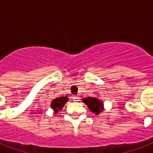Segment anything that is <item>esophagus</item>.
Instances as JSON below:
<instances>
[{"instance_id":"esophagus-1","label":"esophagus","mask_w":153,"mask_h":153,"mask_svg":"<svg viewBox=\"0 0 153 153\" xmlns=\"http://www.w3.org/2000/svg\"><path fill=\"white\" fill-rule=\"evenodd\" d=\"M79 96H77V95H74L73 96V99H74V101H79Z\"/></svg>"}]
</instances>
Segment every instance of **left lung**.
Segmentation results:
<instances>
[{"instance_id":"left-lung-1","label":"left lung","mask_w":153,"mask_h":153,"mask_svg":"<svg viewBox=\"0 0 153 153\" xmlns=\"http://www.w3.org/2000/svg\"><path fill=\"white\" fill-rule=\"evenodd\" d=\"M82 102L87 105L90 110L92 113H95L96 115H98L103 110V102L98 98L94 97H89V98H83Z\"/></svg>"}]
</instances>
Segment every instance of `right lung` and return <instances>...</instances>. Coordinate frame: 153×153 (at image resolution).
<instances>
[{
	"label": "right lung",
	"mask_w": 153,
	"mask_h": 153,
	"mask_svg": "<svg viewBox=\"0 0 153 153\" xmlns=\"http://www.w3.org/2000/svg\"><path fill=\"white\" fill-rule=\"evenodd\" d=\"M68 99L69 98L65 96V97H59V98H55V99H54L51 102V107L53 109V110L55 111V114H57L59 110L62 109V107L67 103Z\"/></svg>",
	"instance_id": "right-lung-1"
}]
</instances>
